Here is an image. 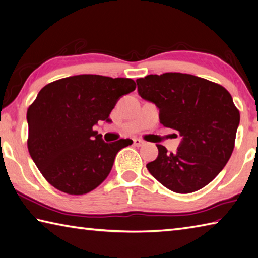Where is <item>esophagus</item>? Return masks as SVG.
<instances>
[{"instance_id":"1","label":"esophagus","mask_w":258,"mask_h":258,"mask_svg":"<svg viewBox=\"0 0 258 258\" xmlns=\"http://www.w3.org/2000/svg\"><path fill=\"white\" fill-rule=\"evenodd\" d=\"M133 144L135 145V147H142V145L144 144V142L142 141V140H140V139H134L133 140Z\"/></svg>"}]
</instances>
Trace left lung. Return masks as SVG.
Masks as SVG:
<instances>
[{
    "instance_id": "1",
    "label": "left lung",
    "mask_w": 258,
    "mask_h": 258,
    "mask_svg": "<svg viewBox=\"0 0 258 258\" xmlns=\"http://www.w3.org/2000/svg\"><path fill=\"white\" fill-rule=\"evenodd\" d=\"M138 92L159 108L160 123L182 138L175 153L158 144L150 174L175 193H193L223 169L235 148L239 110L218 83L191 74L169 72L138 79Z\"/></svg>"
}]
</instances>
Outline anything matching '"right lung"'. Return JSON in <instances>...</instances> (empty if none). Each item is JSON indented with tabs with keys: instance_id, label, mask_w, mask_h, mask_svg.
Returning <instances> with one entry per match:
<instances>
[{
	"instance_id": "obj_1",
	"label": "right lung",
	"mask_w": 258,
	"mask_h": 258,
	"mask_svg": "<svg viewBox=\"0 0 258 258\" xmlns=\"http://www.w3.org/2000/svg\"><path fill=\"white\" fill-rule=\"evenodd\" d=\"M137 88L132 79L81 74L48 83L27 111L28 150L51 186L70 195L87 194L104 181L117 152L133 143H106L92 127L111 121L120 97Z\"/></svg>"
}]
</instances>
